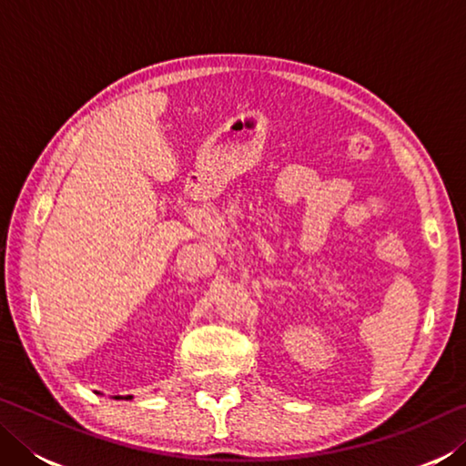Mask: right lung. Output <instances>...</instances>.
Returning a JSON list of instances; mask_svg holds the SVG:
<instances>
[{
  "mask_svg": "<svg viewBox=\"0 0 466 466\" xmlns=\"http://www.w3.org/2000/svg\"><path fill=\"white\" fill-rule=\"evenodd\" d=\"M115 399H123V397H115ZM125 399H131V397H125Z\"/></svg>",
  "mask_w": 466,
  "mask_h": 466,
  "instance_id": "obj_1",
  "label": "right lung"
}]
</instances>
